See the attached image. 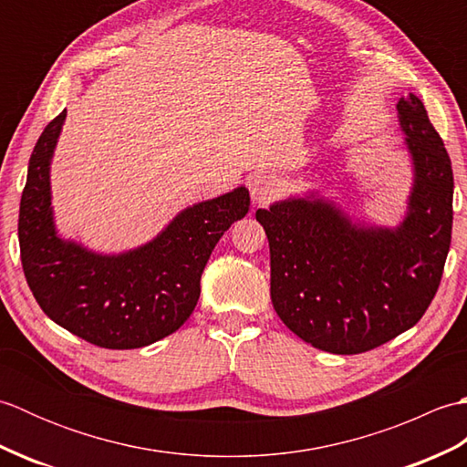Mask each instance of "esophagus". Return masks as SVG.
Masks as SVG:
<instances>
[{"label":"esophagus","instance_id":"34e87169","mask_svg":"<svg viewBox=\"0 0 467 467\" xmlns=\"http://www.w3.org/2000/svg\"><path fill=\"white\" fill-rule=\"evenodd\" d=\"M283 182L281 178L276 174H259L254 176L253 181L249 182V191H251V198L254 204H266L271 202L275 196H279V192L283 191Z\"/></svg>","mask_w":467,"mask_h":467}]
</instances>
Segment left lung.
<instances>
[{
  "label": "left lung",
  "mask_w": 467,
  "mask_h": 467,
  "mask_svg": "<svg viewBox=\"0 0 467 467\" xmlns=\"http://www.w3.org/2000/svg\"><path fill=\"white\" fill-rule=\"evenodd\" d=\"M398 118L413 184L395 228L353 223L317 192L256 211L275 311L315 349H375L411 329L438 293L451 243V161L418 96L401 98Z\"/></svg>",
  "instance_id": "8db88e82"
}]
</instances>
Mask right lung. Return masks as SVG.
<instances>
[{
	"instance_id": "obj_1",
	"label": "right lung",
	"mask_w": 467,
	"mask_h": 467,
	"mask_svg": "<svg viewBox=\"0 0 467 467\" xmlns=\"http://www.w3.org/2000/svg\"><path fill=\"white\" fill-rule=\"evenodd\" d=\"M66 110L46 126L27 166L19 202V253L26 281L42 311L104 349H138L181 329L201 296L211 253L234 221L249 213L244 186L178 213L150 243L102 254L56 231L49 164Z\"/></svg>"
}]
</instances>
